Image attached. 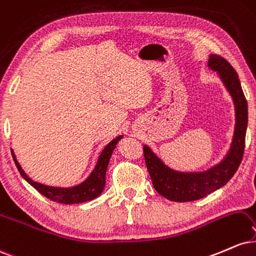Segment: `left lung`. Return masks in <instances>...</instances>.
I'll use <instances>...</instances> for the list:
<instances>
[{
	"instance_id": "obj_1",
	"label": "left lung",
	"mask_w": 256,
	"mask_h": 256,
	"mask_svg": "<svg viewBox=\"0 0 256 256\" xmlns=\"http://www.w3.org/2000/svg\"><path fill=\"white\" fill-rule=\"evenodd\" d=\"M210 69L217 72L226 91L229 92L235 108V128L230 148L218 164L205 171L184 172L171 169L152 151L144 145L146 166L151 176L152 184L162 196L170 201L187 202L205 198L222 188L235 175L243 158L246 133L248 126V104L242 91L238 75L226 60L211 54L207 63Z\"/></svg>"
}]
</instances>
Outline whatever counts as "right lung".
<instances>
[{"label":"right lung","instance_id":"1","mask_svg":"<svg viewBox=\"0 0 256 256\" xmlns=\"http://www.w3.org/2000/svg\"><path fill=\"white\" fill-rule=\"evenodd\" d=\"M123 138V135L115 138L111 140L104 150L102 151L100 156H99L97 164L93 168L87 178L82 181L79 184L73 186V187H54V186H48L44 183L33 181L27 174L24 171L19 162H18L16 156L13 150H12V154H13V159L16 165L18 170L21 174V176L26 180L33 188L37 190L42 195H44L48 199L56 201V202L66 204V205H72V204H81L86 202V201H91L96 198H98L104 190L105 187V176H106V169L109 165L110 158L112 156L114 150L120 140Z\"/></svg>","mask_w":256,"mask_h":256}]
</instances>
